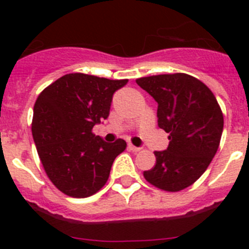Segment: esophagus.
Returning a JSON list of instances; mask_svg holds the SVG:
<instances>
[{
	"instance_id": "esophagus-1",
	"label": "esophagus",
	"mask_w": 249,
	"mask_h": 249,
	"mask_svg": "<svg viewBox=\"0 0 249 249\" xmlns=\"http://www.w3.org/2000/svg\"><path fill=\"white\" fill-rule=\"evenodd\" d=\"M128 148L131 149V151H133V152H140L141 149H142V148H141V147H136V146H133V144H132V143L128 144Z\"/></svg>"
}]
</instances>
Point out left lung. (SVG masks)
<instances>
[{
  "label": "left lung",
  "instance_id": "1",
  "mask_svg": "<svg viewBox=\"0 0 249 249\" xmlns=\"http://www.w3.org/2000/svg\"><path fill=\"white\" fill-rule=\"evenodd\" d=\"M158 103V127L168 133L166 151H156V166L144 171L160 190L177 192L204 173L218 149L223 114L208 87L186 73L158 74L136 80Z\"/></svg>",
  "mask_w": 249,
  "mask_h": 249
}]
</instances>
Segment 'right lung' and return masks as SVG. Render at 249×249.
<instances>
[{
  "label": "right lung",
  "mask_w": 249,
  "mask_h": 249,
  "mask_svg": "<svg viewBox=\"0 0 249 249\" xmlns=\"http://www.w3.org/2000/svg\"><path fill=\"white\" fill-rule=\"evenodd\" d=\"M127 82L70 73L39 93L32 136L48 178L65 195L85 198L98 192L114 158L126 149V141L108 143L92 128L107 120L113 93Z\"/></svg>",
  "instance_id": "1"
}]
</instances>
